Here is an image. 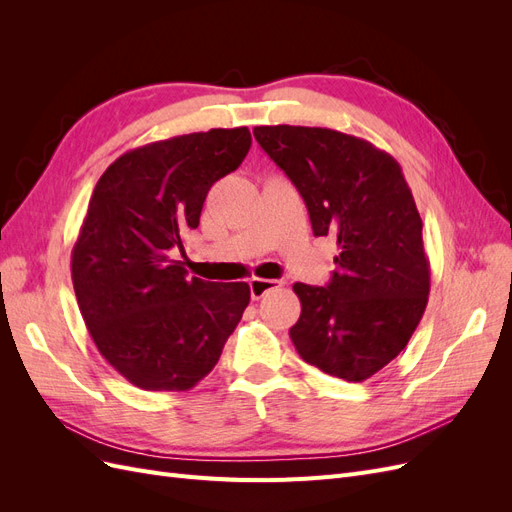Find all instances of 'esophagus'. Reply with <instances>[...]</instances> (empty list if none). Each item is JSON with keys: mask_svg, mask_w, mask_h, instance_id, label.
<instances>
[{"mask_svg": "<svg viewBox=\"0 0 512 512\" xmlns=\"http://www.w3.org/2000/svg\"><path fill=\"white\" fill-rule=\"evenodd\" d=\"M280 286H282V282H277V280H262V277H252V280H250L252 299L258 301V299L265 297V294H267L269 290L280 288Z\"/></svg>", "mask_w": 512, "mask_h": 512, "instance_id": "obj_1", "label": "esophagus"}]
</instances>
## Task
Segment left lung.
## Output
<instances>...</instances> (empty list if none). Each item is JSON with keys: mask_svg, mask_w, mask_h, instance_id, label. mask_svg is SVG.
Masks as SVG:
<instances>
[{"mask_svg": "<svg viewBox=\"0 0 512 512\" xmlns=\"http://www.w3.org/2000/svg\"><path fill=\"white\" fill-rule=\"evenodd\" d=\"M256 141L303 196L316 237L339 254L327 288L297 282L290 339L301 359L363 382L406 348L427 307L423 222L397 160L329 128L258 126Z\"/></svg>", "mask_w": 512, "mask_h": 512, "instance_id": "left-lung-1", "label": "left lung"}]
</instances>
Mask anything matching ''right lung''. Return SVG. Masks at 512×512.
<instances>
[{
  "mask_svg": "<svg viewBox=\"0 0 512 512\" xmlns=\"http://www.w3.org/2000/svg\"><path fill=\"white\" fill-rule=\"evenodd\" d=\"M252 145L243 128L166 138L119 156L98 179L79 239L72 284L100 354L143 391H188L220 361L250 303L245 282L188 280L185 237L207 192Z\"/></svg>",
  "mask_w": 512,
  "mask_h": 512,
  "instance_id": "obj_1",
  "label": "right lung"
}]
</instances>
